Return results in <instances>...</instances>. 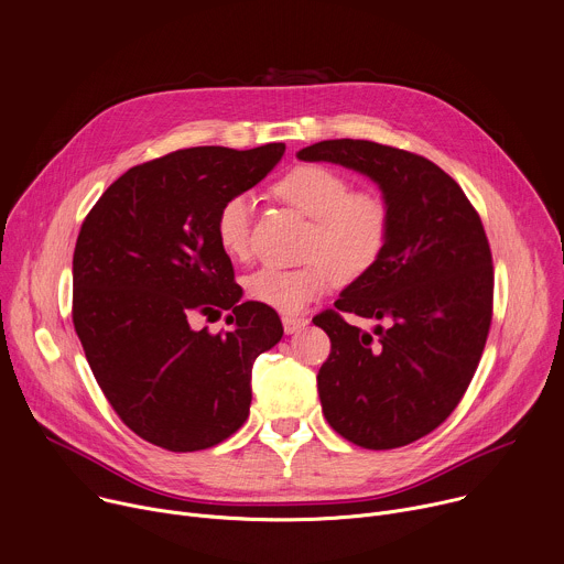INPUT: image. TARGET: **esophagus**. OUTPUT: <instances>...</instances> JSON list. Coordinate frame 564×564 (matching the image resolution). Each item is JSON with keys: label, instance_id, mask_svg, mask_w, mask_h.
I'll return each mask as SVG.
<instances>
[{"label": "esophagus", "instance_id": "obj_1", "mask_svg": "<svg viewBox=\"0 0 564 564\" xmlns=\"http://www.w3.org/2000/svg\"><path fill=\"white\" fill-rule=\"evenodd\" d=\"M281 322H283V330H285L288 335L299 333L301 328L308 326V319H305V317H294V315H283Z\"/></svg>", "mask_w": 564, "mask_h": 564}]
</instances>
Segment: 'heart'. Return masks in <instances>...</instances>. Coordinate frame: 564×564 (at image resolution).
Returning <instances> with one entry per match:
<instances>
[{
	"label": "heart",
	"mask_w": 564,
	"mask_h": 564,
	"mask_svg": "<svg viewBox=\"0 0 564 564\" xmlns=\"http://www.w3.org/2000/svg\"><path fill=\"white\" fill-rule=\"evenodd\" d=\"M350 180L322 164H299L279 177L272 193L313 220L301 268H261L245 279L247 296L281 313H296L328 292L337 279L355 281L371 272L389 242L391 216L373 191H350ZM253 197L236 193L216 214V238L231 259L251 247Z\"/></svg>",
	"instance_id": "heart-1"
}]
</instances>
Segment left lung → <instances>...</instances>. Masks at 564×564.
<instances>
[{"mask_svg":"<svg viewBox=\"0 0 564 564\" xmlns=\"http://www.w3.org/2000/svg\"><path fill=\"white\" fill-rule=\"evenodd\" d=\"M373 180L391 234L378 265L317 315L330 355L317 376L328 425L367 449H391L436 430L464 398L492 319V256L479 214L434 162L365 139H328L296 152ZM341 312L384 318L375 335Z\"/></svg>","mask_w":564,"mask_h":564,"instance_id":"left-lung-1","label":"left lung"}]
</instances>
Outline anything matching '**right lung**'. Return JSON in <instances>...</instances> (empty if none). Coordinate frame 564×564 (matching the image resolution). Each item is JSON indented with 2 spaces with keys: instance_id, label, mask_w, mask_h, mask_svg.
I'll return each mask as SVG.
<instances>
[{
  "instance_id": "right-lung-1",
  "label": "right lung",
  "mask_w": 564,
  "mask_h": 564,
  "mask_svg": "<svg viewBox=\"0 0 564 564\" xmlns=\"http://www.w3.org/2000/svg\"><path fill=\"white\" fill-rule=\"evenodd\" d=\"M283 143L199 145L123 173L74 249V328L119 419L171 452L207 449L249 416L251 367L283 337L279 315L240 301L216 238L220 204L259 184ZM230 311L232 330L192 328Z\"/></svg>"
}]
</instances>
